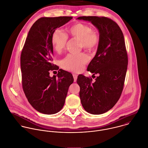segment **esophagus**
I'll list each match as a JSON object with an SVG mask.
<instances>
[{
    "label": "esophagus",
    "mask_w": 148,
    "mask_h": 148,
    "mask_svg": "<svg viewBox=\"0 0 148 148\" xmlns=\"http://www.w3.org/2000/svg\"><path fill=\"white\" fill-rule=\"evenodd\" d=\"M73 78H74V82H75V81H77V77H78V75H77V74H73Z\"/></svg>",
    "instance_id": "obj_1"
}]
</instances>
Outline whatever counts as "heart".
<instances>
[{"label": "heart", "instance_id": "1", "mask_svg": "<svg viewBox=\"0 0 148 148\" xmlns=\"http://www.w3.org/2000/svg\"><path fill=\"white\" fill-rule=\"evenodd\" d=\"M68 32L72 39L80 42V47L86 51H93L98 44V34L92 31V28L86 24L77 23L68 30ZM67 42V36L66 34L59 30L54 32L51 38V43L56 53H61L64 50ZM88 61V57L84 54L78 56L69 54L61 60L60 64L62 68L66 70L79 72Z\"/></svg>", "mask_w": 148, "mask_h": 148}]
</instances>
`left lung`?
<instances>
[{
	"mask_svg": "<svg viewBox=\"0 0 148 148\" xmlns=\"http://www.w3.org/2000/svg\"><path fill=\"white\" fill-rule=\"evenodd\" d=\"M77 19L91 22L99 32L96 54L88 71L98 74L95 82L80 74L77 84L84 109L92 114H101L110 110L120 98L128 63L123 33L118 25L106 17L80 16Z\"/></svg>",
	"mask_w": 148,
	"mask_h": 148,
	"instance_id": "left-lung-1",
	"label": "left lung"
}]
</instances>
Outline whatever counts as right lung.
<instances>
[{
    "instance_id": "obj_1",
    "label": "right lung",
    "mask_w": 148,
    "mask_h": 148,
    "mask_svg": "<svg viewBox=\"0 0 148 148\" xmlns=\"http://www.w3.org/2000/svg\"><path fill=\"white\" fill-rule=\"evenodd\" d=\"M72 18L59 16L38 19L31 27L22 51L23 91L31 105L41 113L59 112L64 104L69 88L74 82L72 74L68 71H58L57 77H51L49 71L58 70L52 63V35Z\"/></svg>"
}]
</instances>
